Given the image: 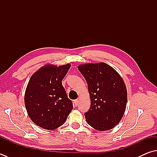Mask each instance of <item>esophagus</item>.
<instances>
[{
	"mask_svg": "<svg viewBox=\"0 0 157 157\" xmlns=\"http://www.w3.org/2000/svg\"><path fill=\"white\" fill-rule=\"evenodd\" d=\"M78 102H79L78 100H74V104H75V105L76 106L78 105Z\"/></svg>",
	"mask_w": 157,
	"mask_h": 157,
	"instance_id": "34e87169",
	"label": "esophagus"
}]
</instances>
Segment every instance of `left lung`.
Segmentation results:
<instances>
[{
  "label": "left lung",
  "mask_w": 157,
  "mask_h": 157,
  "mask_svg": "<svg viewBox=\"0 0 157 157\" xmlns=\"http://www.w3.org/2000/svg\"><path fill=\"white\" fill-rule=\"evenodd\" d=\"M78 69L86 80L91 106L86 113L87 124L98 131L113 128L124 113L127 91L116 70L105 63L80 65Z\"/></svg>",
  "instance_id": "left-lung-1"
}]
</instances>
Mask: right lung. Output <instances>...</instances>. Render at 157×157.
Here are the masks:
<instances>
[{
    "label": "right lung",
    "mask_w": 157,
    "mask_h": 157,
    "mask_svg": "<svg viewBox=\"0 0 157 157\" xmlns=\"http://www.w3.org/2000/svg\"><path fill=\"white\" fill-rule=\"evenodd\" d=\"M71 65L57 67L46 65L31 77L25 95L29 117L35 124L46 130L63 125L73 109L62 80Z\"/></svg>",
    "instance_id": "1"
}]
</instances>
